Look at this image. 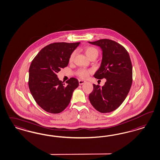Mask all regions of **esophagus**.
Segmentation results:
<instances>
[{"label": "esophagus", "mask_w": 160, "mask_h": 160, "mask_svg": "<svg viewBox=\"0 0 160 160\" xmlns=\"http://www.w3.org/2000/svg\"><path fill=\"white\" fill-rule=\"evenodd\" d=\"M78 83H79L80 85H82L83 84L86 83V82L84 81V80H78Z\"/></svg>", "instance_id": "obj_1"}]
</instances>
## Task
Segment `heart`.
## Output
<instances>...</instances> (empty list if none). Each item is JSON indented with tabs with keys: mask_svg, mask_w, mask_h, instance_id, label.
<instances>
[{
	"mask_svg": "<svg viewBox=\"0 0 160 160\" xmlns=\"http://www.w3.org/2000/svg\"><path fill=\"white\" fill-rule=\"evenodd\" d=\"M85 53L86 55L88 57V58H90V57L93 56V55H98V51L97 49H96L95 48L92 47H88L86 48L85 50ZM76 51H73L72 53V54L70 56L69 58V61L70 62H72V60H74V58L76 55ZM91 72L90 70H86V69H80L78 72L77 74L78 75L82 78H86L88 77L90 72Z\"/></svg>",
	"mask_w": 160,
	"mask_h": 160,
	"instance_id": "1",
	"label": "heart"
}]
</instances>
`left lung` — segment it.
Here are the masks:
<instances>
[{
  "mask_svg": "<svg viewBox=\"0 0 160 160\" xmlns=\"http://www.w3.org/2000/svg\"><path fill=\"white\" fill-rule=\"evenodd\" d=\"M88 42L99 47L102 51L101 64L94 77L106 79L103 86L93 84V90L89 94V100L100 112H111L120 106L131 88V58L127 50L114 41L103 39Z\"/></svg>",
  "mask_w": 160,
  "mask_h": 160,
  "instance_id": "obj_1",
  "label": "left lung"
}]
</instances>
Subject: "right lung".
<instances>
[{
    "instance_id": "add662e5",
    "label": "right lung",
    "mask_w": 160,
    "mask_h": 160,
    "mask_svg": "<svg viewBox=\"0 0 160 160\" xmlns=\"http://www.w3.org/2000/svg\"><path fill=\"white\" fill-rule=\"evenodd\" d=\"M80 44L55 42L45 47L34 58L29 69L28 85L37 103L51 113L64 110L79 85L71 78L63 83L57 74L68 66L70 56Z\"/></svg>"
}]
</instances>
